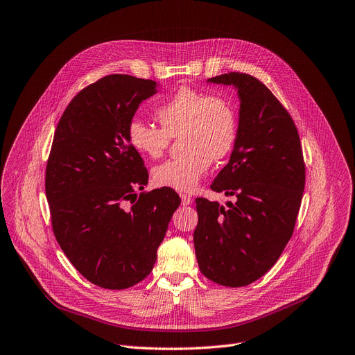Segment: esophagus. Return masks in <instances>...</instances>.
<instances>
[{
    "mask_svg": "<svg viewBox=\"0 0 355 355\" xmlns=\"http://www.w3.org/2000/svg\"><path fill=\"white\" fill-rule=\"evenodd\" d=\"M180 197H181V205H182V206H189V205L191 203V197H190V196H187V194H180Z\"/></svg>",
    "mask_w": 355,
    "mask_h": 355,
    "instance_id": "esophagus-1",
    "label": "esophagus"
}]
</instances>
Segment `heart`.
<instances>
[{"label": "heart", "instance_id": "obj_1", "mask_svg": "<svg viewBox=\"0 0 355 355\" xmlns=\"http://www.w3.org/2000/svg\"><path fill=\"white\" fill-rule=\"evenodd\" d=\"M155 117L161 128L141 119L128 125L130 148L144 157L164 155L171 137L180 134L184 155L153 168L152 178L158 187L193 191L211 165L230 155L238 139V114L234 104L222 96L190 87H181L164 100Z\"/></svg>", "mask_w": 355, "mask_h": 355}]
</instances>
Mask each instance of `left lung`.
Here are the masks:
<instances>
[{
    "label": "left lung",
    "instance_id": "1",
    "mask_svg": "<svg viewBox=\"0 0 355 355\" xmlns=\"http://www.w3.org/2000/svg\"><path fill=\"white\" fill-rule=\"evenodd\" d=\"M209 81L234 85L241 100L235 148L210 186L236 202L223 207L196 198V257L200 271L213 283L243 287L263 277L290 241L306 166L295 121L263 83L241 72Z\"/></svg>",
    "mask_w": 355,
    "mask_h": 355
}]
</instances>
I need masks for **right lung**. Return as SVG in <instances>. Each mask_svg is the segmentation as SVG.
I'll return each instance as SVG.
<instances>
[{"label": "right lung", "instance_id": "1", "mask_svg": "<svg viewBox=\"0 0 355 355\" xmlns=\"http://www.w3.org/2000/svg\"><path fill=\"white\" fill-rule=\"evenodd\" d=\"M159 87L103 76L71 100L55 130L44 175L53 234L71 264L103 288L146 279L181 203L173 189L142 191L148 169L126 137L137 107Z\"/></svg>", "mask_w": 355, "mask_h": 355}]
</instances>
